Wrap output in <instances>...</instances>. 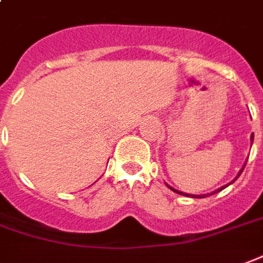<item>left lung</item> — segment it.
Here are the masks:
<instances>
[{"label":"left lung","instance_id":"1","mask_svg":"<svg viewBox=\"0 0 263 263\" xmlns=\"http://www.w3.org/2000/svg\"><path fill=\"white\" fill-rule=\"evenodd\" d=\"M251 141H254V134H252V136H251ZM244 166H245V165H244ZM242 170H244V168H242ZM242 170H241V171H239L238 176L241 175V172H242ZM238 176H237V178H238ZM237 178H235V179H237ZM235 179H234V181H235ZM234 181H233V182H234ZM229 185H230V183H229ZM229 185H226V186L220 187V189H217V191H216V192H213V193H217L218 191H221V189H224V187H227V186H229ZM170 189H172V187L170 186ZM172 191H174V192H176V193H179V195H185V193H182V192H178V191H175V189H172ZM213 193H210V195H213ZM186 196H187V195H186ZM193 197H204V196H196V195H195V196H193Z\"/></svg>","mask_w":263,"mask_h":263}]
</instances>
